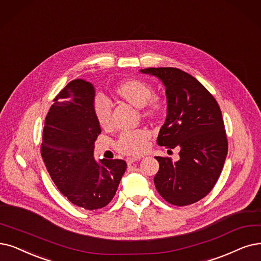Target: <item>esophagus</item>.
<instances>
[{
  "instance_id": "34e87169",
  "label": "esophagus",
  "mask_w": 261,
  "mask_h": 261,
  "mask_svg": "<svg viewBox=\"0 0 261 261\" xmlns=\"http://www.w3.org/2000/svg\"><path fill=\"white\" fill-rule=\"evenodd\" d=\"M140 159H138V158H127L126 159V163H127V165H132L133 163H135V162H137V161H139Z\"/></svg>"
}]
</instances>
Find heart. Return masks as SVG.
Wrapping results in <instances>:
<instances>
[{
  "label": "heart",
  "mask_w": 261,
  "mask_h": 261,
  "mask_svg": "<svg viewBox=\"0 0 261 261\" xmlns=\"http://www.w3.org/2000/svg\"><path fill=\"white\" fill-rule=\"evenodd\" d=\"M154 94L152 87L148 82L139 79L124 81L116 89V95L130 106L141 110V116L145 120H153L160 116L162 102L152 97ZM94 116L102 129H110L112 126L111 108L108 101L98 97L94 103ZM149 140V133L143 129L123 133L117 143L119 152L127 155H139L145 148Z\"/></svg>",
  "instance_id": "heart-1"
}]
</instances>
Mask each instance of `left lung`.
Instances as JSON below:
<instances>
[{
  "label": "left lung",
  "mask_w": 261,
  "mask_h": 261,
  "mask_svg": "<svg viewBox=\"0 0 261 261\" xmlns=\"http://www.w3.org/2000/svg\"><path fill=\"white\" fill-rule=\"evenodd\" d=\"M139 71L159 78L166 89L167 117L159 133V145L180 148L176 162L155 156L160 163L154 176L156 190L174 205L199 201L220 178L228 152L220 106L199 81L179 68Z\"/></svg>",
  "instance_id": "left-lung-1"
}]
</instances>
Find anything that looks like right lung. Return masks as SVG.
I'll return each mask as SVG.
<instances>
[{"label":"right lung","mask_w":261,"mask_h":261,"mask_svg":"<svg viewBox=\"0 0 261 261\" xmlns=\"http://www.w3.org/2000/svg\"><path fill=\"white\" fill-rule=\"evenodd\" d=\"M95 89L75 79L54 99L45 120L40 152L59 191L86 210L106 206L116 195L126 163L94 159L101 133L94 116Z\"/></svg>","instance_id":"obj_1"}]
</instances>
